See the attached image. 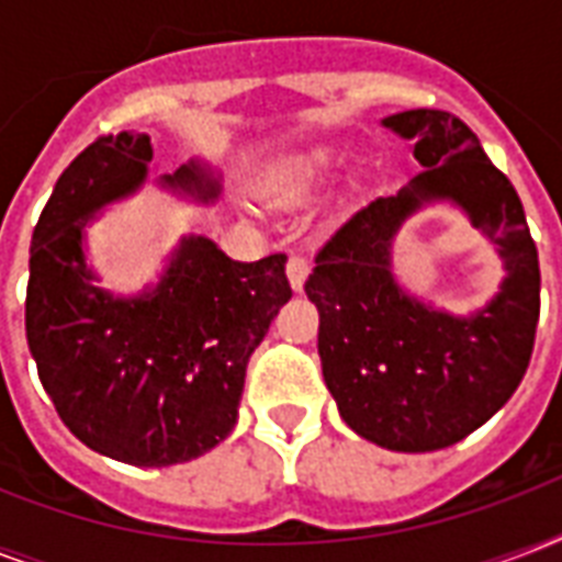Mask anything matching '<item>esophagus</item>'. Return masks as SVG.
<instances>
[{
    "label": "esophagus",
    "mask_w": 562,
    "mask_h": 562,
    "mask_svg": "<svg viewBox=\"0 0 562 562\" xmlns=\"http://www.w3.org/2000/svg\"><path fill=\"white\" fill-rule=\"evenodd\" d=\"M285 273H289V282L294 291H303L306 285V277H308V262L303 256H291L289 265H285Z\"/></svg>",
    "instance_id": "obj_1"
}]
</instances>
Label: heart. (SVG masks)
Here are the masks:
<instances>
[{"instance_id":"1","label":"heart","mask_w":562,"mask_h":562,"mask_svg":"<svg viewBox=\"0 0 562 562\" xmlns=\"http://www.w3.org/2000/svg\"><path fill=\"white\" fill-rule=\"evenodd\" d=\"M344 154L335 148H312L306 154L291 157L280 169L271 171V178L262 183V192L277 203H300L308 194L324 189L338 175Z\"/></svg>"}]
</instances>
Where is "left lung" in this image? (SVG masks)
Segmentation results:
<instances>
[{
	"label": "left lung",
	"mask_w": 562,
	"mask_h": 562,
	"mask_svg": "<svg viewBox=\"0 0 562 562\" xmlns=\"http://www.w3.org/2000/svg\"><path fill=\"white\" fill-rule=\"evenodd\" d=\"M382 125L414 143L423 171L326 238L306 294L344 423L393 452H435L484 426L522 382L540 321V259L514 183L461 119L419 108ZM435 200L467 211L506 262L497 297L467 318L411 299L392 277L395 229Z\"/></svg>",
	"instance_id": "left-lung-1"
}]
</instances>
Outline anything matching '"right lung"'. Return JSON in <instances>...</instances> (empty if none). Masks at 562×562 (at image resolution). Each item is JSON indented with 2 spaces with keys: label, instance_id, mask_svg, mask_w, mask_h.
I'll use <instances>...</instances> for the list:
<instances>
[{
  "label": "right lung",
  "instance_id": "add662e5",
  "mask_svg": "<svg viewBox=\"0 0 562 562\" xmlns=\"http://www.w3.org/2000/svg\"><path fill=\"white\" fill-rule=\"evenodd\" d=\"M151 136H99L57 178L31 236L25 338L40 382L81 443L134 467H171L233 431L245 370L291 300L285 256L233 262L183 236L160 282L136 297L95 285L83 229L148 178ZM162 189L210 203L221 183L189 162Z\"/></svg>",
  "mask_w": 562,
  "mask_h": 562
}]
</instances>
